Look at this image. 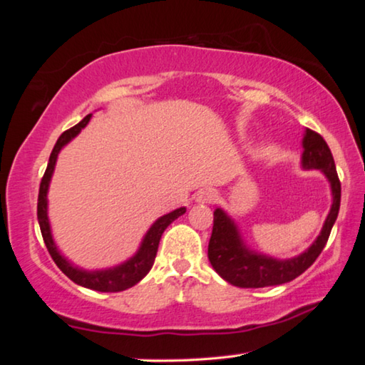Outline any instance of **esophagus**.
<instances>
[{"label": "esophagus", "mask_w": 365, "mask_h": 365, "mask_svg": "<svg viewBox=\"0 0 365 365\" xmlns=\"http://www.w3.org/2000/svg\"><path fill=\"white\" fill-rule=\"evenodd\" d=\"M215 200H217V191L212 190V188H205V190L197 191V195H196V201L202 202V205H207V202H214Z\"/></svg>", "instance_id": "obj_1"}]
</instances>
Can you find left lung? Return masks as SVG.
<instances>
[{"instance_id":"left-lung-1","label":"left lung","mask_w":365,"mask_h":365,"mask_svg":"<svg viewBox=\"0 0 365 365\" xmlns=\"http://www.w3.org/2000/svg\"><path fill=\"white\" fill-rule=\"evenodd\" d=\"M301 164L304 169H319L329 178L333 202L325 224L309 248L292 259H275L250 250L242 240V235L232 217L217 207L214 211V227L209 240L207 257L214 270L225 282L240 288H264L292 282L307 270L325 248L335 224L341 201V183L336 174L335 160L325 140L317 132L306 128L302 138Z\"/></svg>"}]
</instances>
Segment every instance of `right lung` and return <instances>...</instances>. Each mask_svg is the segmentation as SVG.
I'll return each mask as SVG.
<instances>
[{"instance_id": "obj_1", "label": "right lung", "mask_w": 365, "mask_h": 365, "mask_svg": "<svg viewBox=\"0 0 365 365\" xmlns=\"http://www.w3.org/2000/svg\"><path fill=\"white\" fill-rule=\"evenodd\" d=\"M90 119H91V114L85 115L83 119L77 123V125H73L72 128H69V130H66L58 138L56 145H54L53 151H51V156H49L45 175H43L41 183H40L36 215H38L41 237H43V242H45V245H46L48 252L51 255L53 261L56 262L58 267L63 270L64 274L69 277V279L73 283H77V285H80V287L90 288V289H96V292H103V293L123 292V289L137 285V283L141 279H143L148 272L151 270L153 264H154V259H156V255H158L159 240H160V237H163L164 230L177 217H180V215L187 212V209L178 207V209H175V211H172L169 214L163 215V217H159L151 225L150 230L146 232L143 242H141L138 251L135 252V256H132L125 262L115 265V267L103 269V270H83V269H78L77 265H73V264L67 261V259L59 252L58 246L54 245V240H53V235H51V227H49V220H48V188H49V182H51L54 165H56L59 151L63 150V148L67 143H69L72 138L77 137L80 130L86 127V123L90 122Z\"/></svg>"}]
</instances>
